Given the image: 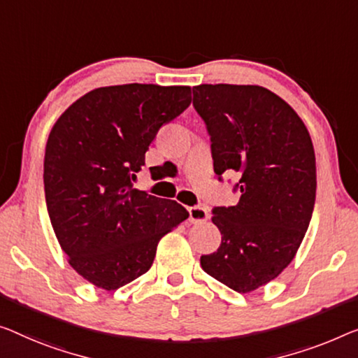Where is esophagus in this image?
Returning <instances> with one entry per match:
<instances>
[{
  "label": "esophagus",
  "instance_id": "obj_1",
  "mask_svg": "<svg viewBox=\"0 0 358 358\" xmlns=\"http://www.w3.org/2000/svg\"><path fill=\"white\" fill-rule=\"evenodd\" d=\"M209 220V212H207L206 207L194 206L189 207V222L191 223H204Z\"/></svg>",
  "mask_w": 358,
  "mask_h": 358
}]
</instances>
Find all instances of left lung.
<instances>
[{"label": "left lung", "mask_w": 358, "mask_h": 358, "mask_svg": "<svg viewBox=\"0 0 358 358\" xmlns=\"http://www.w3.org/2000/svg\"><path fill=\"white\" fill-rule=\"evenodd\" d=\"M193 106L210 135L213 170L236 173L241 193L236 206L213 209L222 244L201 266L246 294L275 280L306 236L317 191L312 138L296 110L259 85H197Z\"/></svg>", "instance_id": "left-lung-1"}]
</instances>
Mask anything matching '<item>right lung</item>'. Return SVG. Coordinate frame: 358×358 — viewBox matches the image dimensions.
<instances>
[{"instance_id":"right-lung-1","label":"right lung","mask_w":358,"mask_h":358,"mask_svg":"<svg viewBox=\"0 0 358 358\" xmlns=\"http://www.w3.org/2000/svg\"><path fill=\"white\" fill-rule=\"evenodd\" d=\"M189 104V87H103L69 106L51 128L48 213L69 264L96 287L114 291L146 273L161 238L189 217L178 202L131 185L159 128Z\"/></svg>"}]
</instances>
